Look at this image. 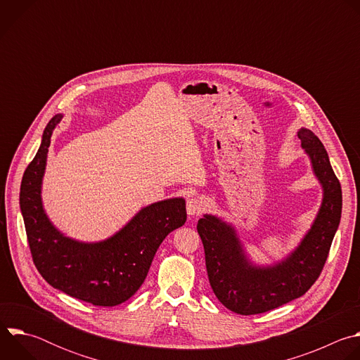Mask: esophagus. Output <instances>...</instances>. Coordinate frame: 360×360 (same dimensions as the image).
<instances>
[{
	"mask_svg": "<svg viewBox=\"0 0 360 360\" xmlns=\"http://www.w3.org/2000/svg\"><path fill=\"white\" fill-rule=\"evenodd\" d=\"M202 210H203V205L198 198L192 196L186 200V212L189 217H192V218L198 217L202 212Z\"/></svg>",
	"mask_w": 360,
	"mask_h": 360,
	"instance_id": "esophagus-1",
	"label": "esophagus"
}]
</instances>
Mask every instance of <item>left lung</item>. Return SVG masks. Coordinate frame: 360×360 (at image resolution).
<instances>
[{
	"mask_svg": "<svg viewBox=\"0 0 360 360\" xmlns=\"http://www.w3.org/2000/svg\"><path fill=\"white\" fill-rule=\"evenodd\" d=\"M297 138L322 188V200L311 228L282 259L268 265L256 264L233 224L212 214H205L198 221L211 288L219 302L235 314H264L304 295L322 272L339 228L342 189L328 152L311 129L300 128Z\"/></svg>",
	"mask_w": 360,
	"mask_h": 360,
	"instance_id": "left-lung-1",
	"label": "left lung"
}]
</instances>
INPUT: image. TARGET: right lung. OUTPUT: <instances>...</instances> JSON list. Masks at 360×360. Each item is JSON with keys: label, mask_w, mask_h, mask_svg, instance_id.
Masks as SVG:
<instances>
[{"label": "right lung", "mask_w": 360, "mask_h": 360, "mask_svg": "<svg viewBox=\"0 0 360 360\" xmlns=\"http://www.w3.org/2000/svg\"><path fill=\"white\" fill-rule=\"evenodd\" d=\"M63 118L57 114L46 124L21 182L20 207L32 259L53 288L95 306H117L136 293L162 240L185 224V199L176 196L146 205L107 239L85 242L65 235L42 203L48 146Z\"/></svg>", "instance_id": "add662e5"}]
</instances>
